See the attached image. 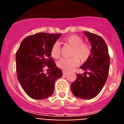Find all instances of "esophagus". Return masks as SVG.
<instances>
[{
  "mask_svg": "<svg viewBox=\"0 0 124 124\" xmlns=\"http://www.w3.org/2000/svg\"><path fill=\"white\" fill-rule=\"evenodd\" d=\"M67 73H68V72L66 71H63V75H66V74H67Z\"/></svg>",
  "mask_w": 124,
  "mask_h": 124,
  "instance_id": "esophagus-1",
  "label": "esophagus"
}]
</instances>
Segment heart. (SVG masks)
Returning a JSON list of instances; mask_svg holds the SVG:
<instances>
[{
	"label": "heart",
	"instance_id": "1",
	"mask_svg": "<svg viewBox=\"0 0 124 124\" xmlns=\"http://www.w3.org/2000/svg\"><path fill=\"white\" fill-rule=\"evenodd\" d=\"M64 42L73 47L70 58H63L57 63L59 68L64 71H69L78 65L79 60L85 62L91 54V47L87 43H83V39L76 35H72L66 37ZM51 55L54 59H58L61 55V48L60 45L55 43L53 45L51 49Z\"/></svg>",
	"mask_w": 124,
	"mask_h": 124
}]
</instances>
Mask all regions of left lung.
Wrapping results in <instances>:
<instances>
[{"label": "left lung", "instance_id": "8db88e82", "mask_svg": "<svg viewBox=\"0 0 124 124\" xmlns=\"http://www.w3.org/2000/svg\"><path fill=\"white\" fill-rule=\"evenodd\" d=\"M91 45V54L80 68L84 74H76V79L71 85L73 94L82 99H93L101 91L109 74L110 58L102 38L96 34L84 31ZM87 72L89 75L86 76Z\"/></svg>", "mask_w": 124, "mask_h": 124}]
</instances>
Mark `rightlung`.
<instances>
[{
	"instance_id": "right-lung-1",
	"label": "right lung",
	"mask_w": 124,
	"mask_h": 124,
	"mask_svg": "<svg viewBox=\"0 0 124 124\" xmlns=\"http://www.w3.org/2000/svg\"><path fill=\"white\" fill-rule=\"evenodd\" d=\"M61 34L38 33L24 38L16 53L17 78L29 97L40 100L50 97L54 90L56 80L63 73L51 57L53 45ZM45 65L50 69L43 73Z\"/></svg>"
}]
</instances>
